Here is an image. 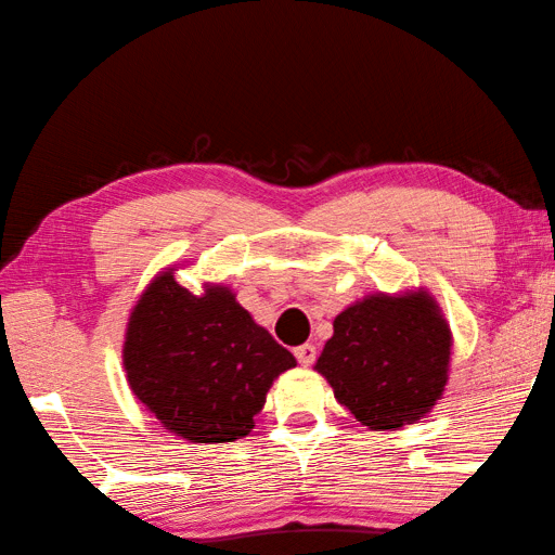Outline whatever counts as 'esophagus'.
<instances>
[{
	"label": "esophagus",
	"instance_id": "1",
	"mask_svg": "<svg viewBox=\"0 0 555 555\" xmlns=\"http://www.w3.org/2000/svg\"><path fill=\"white\" fill-rule=\"evenodd\" d=\"M294 354H296L300 366H310L312 361H315V357H318V349L312 347V345H300V347L294 349Z\"/></svg>",
	"mask_w": 555,
	"mask_h": 555
}]
</instances>
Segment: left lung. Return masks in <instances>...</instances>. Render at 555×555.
I'll use <instances>...</instances> for the list:
<instances>
[{
    "label": "left lung",
    "instance_id": "obj_1",
    "mask_svg": "<svg viewBox=\"0 0 555 555\" xmlns=\"http://www.w3.org/2000/svg\"><path fill=\"white\" fill-rule=\"evenodd\" d=\"M315 371L361 425L386 431L429 415L449 380L453 335L435 296L371 294L332 322Z\"/></svg>",
    "mask_w": 555,
    "mask_h": 555
}]
</instances>
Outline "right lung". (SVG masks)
<instances>
[{
    "mask_svg": "<svg viewBox=\"0 0 555 555\" xmlns=\"http://www.w3.org/2000/svg\"><path fill=\"white\" fill-rule=\"evenodd\" d=\"M175 267L130 310L124 369L159 425L194 444H225L255 429L267 392L296 357L251 320L228 286L191 294Z\"/></svg>",
    "mask_w": 555,
    "mask_h": 555,
    "instance_id": "obj_1",
    "label": "right lung"
}]
</instances>
